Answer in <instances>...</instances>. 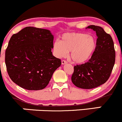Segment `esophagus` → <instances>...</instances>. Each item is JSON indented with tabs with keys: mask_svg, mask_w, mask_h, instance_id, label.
Returning <instances> with one entry per match:
<instances>
[{
	"mask_svg": "<svg viewBox=\"0 0 122 122\" xmlns=\"http://www.w3.org/2000/svg\"><path fill=\"white\" fill-rule=\"evenodd\" d=\"M61 64H62V65H64L67 64V62H66V61H65V60H62V61H61Z\"/></svg>",
	"mask_w": 122,
	"mask_h": 122,
	"instance_id": "1",
	"label": "esophagus"
}]
</instances>
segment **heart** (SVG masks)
Masks as SVG:
<instances>
[{
	"instance_id": "heart-1",
	"label": "heart",
	"mask_w": 122,
	"mask_h": 122,
	"mask_svg": "<svg viewBox=\"0 0 122 122\" xmlns=\"http://www.w3.org/2000/svg\"><path fill=\"white\" fill-rule=\"evenodd\" d=\"M97 48V40L93 36L83 33H67L62 34L60 41L53 44V50L57 57H64L70 52V59L75 64L86 62Z\"/></svg>"
}]
</instances>
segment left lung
<instances>
[{"mask_svg": "<svg viewBox=\"0 0 122 122\" xmlns=\"http://www.w3.org/2000/svg\"><path fill=\"white\" fill-rule=\"evenodd\" d=\"M86 29L96 32L97 48L88 62L74 66L71 81L78 88L89 89L103 84L109 79L115 65V51L112 37L101 27L91 25Z\"/></svg>", "mask_w": 122, "mask_h": 122, "instance_id": "8db88e82", "label": "left lung"}]
</instances>
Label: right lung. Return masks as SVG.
I'll return each instance as SVG.
<instances>
[{
    "mask_svg": "<svg viewBox=\"0 0 122 122\" xmlns=\"http://www.w3.org/2000/svg\"><path fill=\"white\" fill-rule=\"evenodd\" d=\"M50 31L26 27L10 38L5 53L7 71L13 82L27 90L46 88L61 60L52 55Z\"/></svg>",
    "mask_w": 122,
    "mask_h": 122,
    "instance_id": "obj_1",
    "label": "right lung"
}]
</instances>
